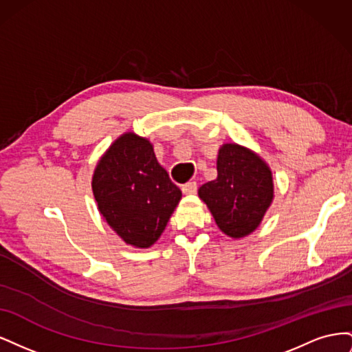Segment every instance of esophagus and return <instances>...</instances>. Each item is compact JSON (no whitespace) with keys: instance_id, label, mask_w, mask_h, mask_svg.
Returning a JSON list of instances; mask_svg holds the SVG:
<instances>
[{"instance_id":"1","label":"esophagus","mask_w":352,"mask_h":352,"mask_svg":"<svg viewBox=\"0 0 352 352\" xmlns=\"http://www.w3.org/2000/svg\"><path fill=\"white\" fill-rule=\"evenodd\" d=\"M197 182H188V184H185L184 186H182V192L185 194V195H192V194H195L197 192Z\"/></svg>"}]
</instances>
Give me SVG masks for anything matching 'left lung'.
Wrapping results in <instances>:
<instances>
[{"label":"left lung","mask_w":352,"mask_h":352,"mask_svg":"<svg viewBox=\"0 0 352 352\" xmlns=\"http://www.w3.org/2000/svg\"><path fill=\"white\" fill-rule=\"evenodd\" d=\"M219 229L232 239L251 235L274 198L269 164L250 148L226 142L217 153V177L198 189Z\"/></svg>","instance_id":"8db88e82"}]
</instances>
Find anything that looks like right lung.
<instances>
[{"label": "right lung", "mask_w": 352, "mask_h": 352, "mask_svg": "<svg viewBox=\"0 0 352 352\" xmlns=\"http://www.w3.org/2000/svg\"><path fill=\"white\" fill-rule=\"evenodd\" d=\"M91 185L102 219L135 248H150L158 241L182 198L150 140L132 131L101 155Z\"/></svg>", "instance_id": "obj_1"}]
</instances>
